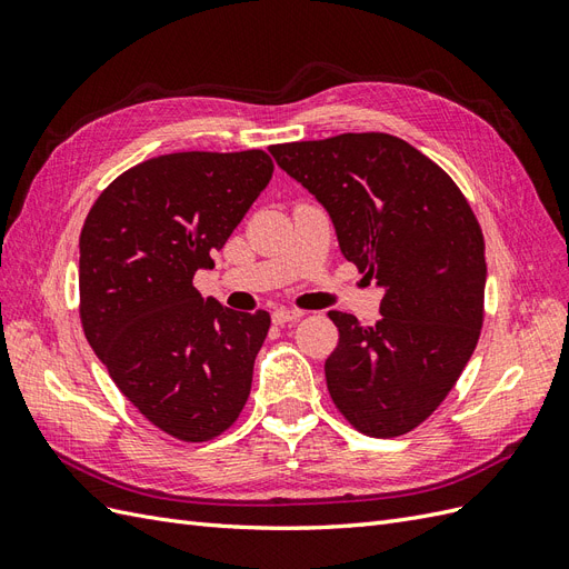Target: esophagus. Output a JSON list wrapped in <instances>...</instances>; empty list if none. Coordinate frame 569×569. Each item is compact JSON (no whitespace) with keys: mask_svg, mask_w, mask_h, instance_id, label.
<instances>
[{"mask_svg":"<svg viewBox=\"0 0 569 569\" xmlns=\"http://www.w3.org/2000/svg\"><path fill=\"white\" fill-rule=\"evenodd\" d=\"M301 318H303L301 311H289V308H278V311L272 313L274 325H287V322H295V320H301Z\"/></svg>","mask_w":569,"mask_h":569,"instance_id":"esophagus-1","label":"esophagus"}]
</instances>
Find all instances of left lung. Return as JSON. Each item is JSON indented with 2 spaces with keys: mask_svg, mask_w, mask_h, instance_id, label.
<instances>
[{
  "mask_svg": "<svg viewBox=\"0 0 569 569\" xmlns=\"http://www.w3.org/2000/svg\"><path fill=\"white\" fill-rule=\"evenodd\" d=\"M287 176L330 213L339 249L385 289L372 327L330 311L339 330L327 389L358 432L416 429L441 406L485 322V234L458 184L387 132L272 144Z\"/></svg>",
  "mask_w": 569,
  "mask_h": 569,
  "instance_id": "left-lung-1",
  "label": "left lung"
}]
</instances>
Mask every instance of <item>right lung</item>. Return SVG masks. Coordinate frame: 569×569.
Returning a JSON list of instances; mask_svg holds the SVG:
<instances>
[{
  "label": "right lung",
  "instance_id": "obj_1",
  "mask_svg": "<svg viewBox=\"0 0 569 569\" xmlns=\"http://www.w3.org/2000/svg\"><path fill=\"white\" fill-rule=\"evenodd\" d=\"M249 151H178L132 166L80 232V322L126 399L180 441H209L242 412L266 311L239 313L192 284L272 178Z\"/></svg>",
  "mask_w": 569,
  "mask_h": 569
}]
</instances>
